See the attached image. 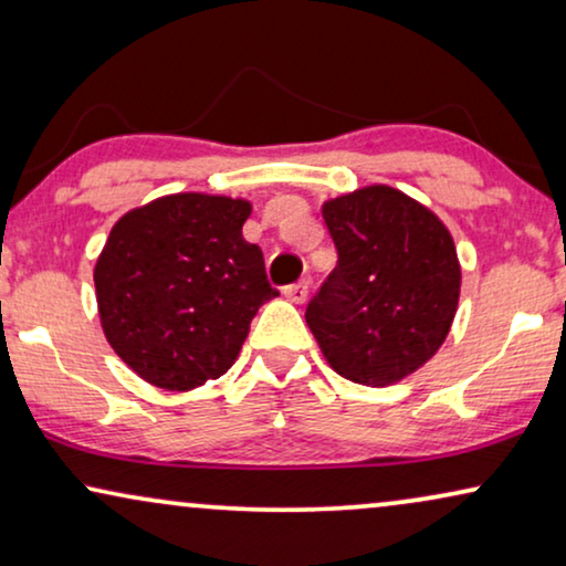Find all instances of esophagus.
<instances>
[{
  "label": "esophagus",
  "instance_id": "obj_1",
  "mask_svg": "<svg viewBox=\"0 0 566 566\" xmlns=\"http://www.w3.org/2000/svg\"><path fill=\"white\" fill-rule=\"evenodd\" d=\"M283 296L293 301V304H304L306 296H308V281H298V283H291L283 289Z\"/></svg>",
  "mask_w": 566,
  "mask_h": 566
}]
</instances>
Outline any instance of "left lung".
<instances>
[{
	"label": "left lung",
	"mask_w": 566,
	"mask_h": 566,
	"mask_svg": "<svg viewBox=\"0 0 566 566\" xmlns=\"http://www.w3.org/2000/svg\"><path fill=\"white\" fill-rule=\"evenodd\" d=\"M337 265L306 306V324L339 376L389 386L424 366L451 329L461 291L453 237L389 185L322 206Z\"/></svg>",
	"instance_id": "left-lung-1"
}]
</instances>
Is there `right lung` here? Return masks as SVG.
Returning a JSON list of instances; mask_svg holds the SVG:
<instances>
[{"label":"right lung","mask_w":566,"mask_h":566,"mask_svg":"<svg viewBox=\"0 0 566 566\" xmlns=\"http://www.w3.org/2000/svg\"><path fill=\"white\" fill-rule=\"evenodd\" d=\"M250 211L239 198L177 192L113 227L95 265L99 322L144 381L188 391L223 376L277 296L262 250L242 237Z\"/></svg>","instance_id":"obj_1"}]
</instances>
